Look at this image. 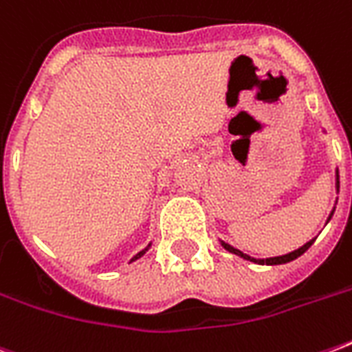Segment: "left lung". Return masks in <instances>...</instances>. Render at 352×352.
Returning a JSON list of instances; mask_svg holds the SVG:
<instances>
[{
    "mask_svg": "<svg viewBox=\"0 0 352 352\" xmlns=\"http://www.w3.org/2000/svg\"><path fill=\"white\" fill-rule=\"evenodd\" d=\"M312 243H314V239L309 241L307 245H303V246H301V248H298V250L290 252V254H287V256L270 257V259H254V257L246 256V254H243V252L237 250V248H234V246L226 245V243H221V245L225 246V248H226V250H228V252H232V254H237V256H241V257H245V259H248V261L261 263V265H265V263H267V265H281V263H289V261H292V259H296V257H300L301 254H305V252L309 250V248H311Z\"/></svg>",
    "mask_w": 352,
    "mask_h": 352,
    "instance_id": "1",
    "label": "left lung"
}]
</instances>
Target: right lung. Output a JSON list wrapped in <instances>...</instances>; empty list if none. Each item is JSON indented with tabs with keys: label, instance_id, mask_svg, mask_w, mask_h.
<instances>
[{
	"label": "right lung",
	"instance_id": "obj_1",
	"mask_svg": "<svg viewBox=\"0 0 352 352\" xmlns=\"http://www.w3.org/2000/svg\"><path fill=\"white\" fill-rule=\"evenodd\" d=\"M146 250H148V248H144V250H142V252H138V254H137V256H135V257H133V259H131V261H135V259H138V257H140V256H142V254H144V252H146Z\"/></svg>",
	"mask_w": 352,
	"mask_h": 352
}]
</instances>
